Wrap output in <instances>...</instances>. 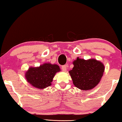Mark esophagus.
Here are the masks:
<instances>
[{"label": "esophagus", "mask_w": 122, "mask_h": 122, "mask_svg": "<svg viewBox=\"0 0 122 122\" xmlns=\"http://www.w3.org/2000/svg\"><path fill=\"white\" fill-rule=\"evenodd\" d=\"M61 68H62V70L63 71L65 72L67 70V65H63V66H62Z\"/></svg>", "instance_id": "34e87169"}]
</instances>
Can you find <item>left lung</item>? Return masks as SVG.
I'll return each mask as SVG.
<instances>
[{"mask_svg":"<svg viewBox=\"0 0 122 122\" xmlns=\"http://www.w3.org/2000/svg\"><path fill=\"white\" fill-rule=\"evenodd\" d=\"M73 63L74 67L69 73L75 86L87 91L98 84L104 71L102 63L95 59L85 60L78 57Z\"/></svg>","mask_w":122,"mask_h":122,"instance_id":"obj_1","label":"left lung"}]
</instances>
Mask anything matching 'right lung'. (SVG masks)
<instances>
[{
    "instance_id": "add662e5",
    "label": "right lung",
    "mask_w": 122,
    "mask_h": 122,
    "mask_svg": "<svg viewBox=\"0 0 122 122\" xmlns=\"http://www.w3.org/2000/svg\"><path fill=\"white\" fill-rule=\"evenodd\" d=\"M60 71L57 65L44 63L39 67H30L25 75L29 83L37 88H45L51 85L56 72Z\"/></svg>"
}]
</instances>
